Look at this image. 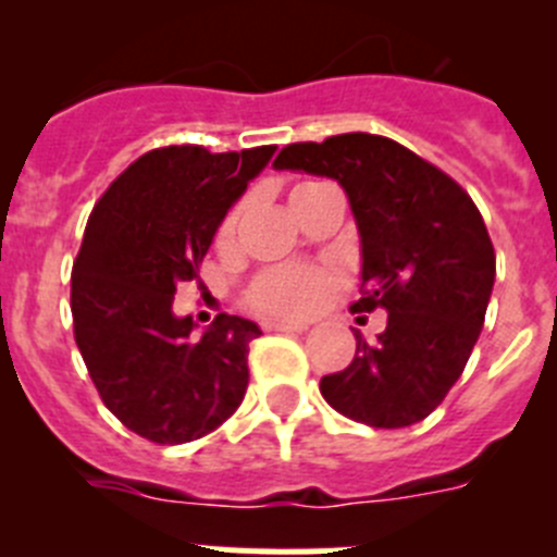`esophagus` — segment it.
<instances>
[{
  "mask_svg": "<svg viewBox=\"0 0 557 557\" xmlns=\"http://www.w3.org/2000/svg\"><path fill=\"white\" fill-rule=\"evenodd\" d=\"M309 323H293V321H268L264 332H307Z\"/></svg>",
  "mask_w": 557,
  "mask_h": 557,
  "instance_id": "1",
  "label": "esophagus"
}]
</instances>
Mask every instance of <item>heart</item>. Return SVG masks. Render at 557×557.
Returning a JSON list of instances; mask_svg holds the SVG:
<instances>
[{
    "instance_id": "1",
    "label": "heart",
    "mask_w": 557,
    "mask_h": 557,
    "mask_svg": "<svg viewBox=\"0 0 557 557\" xmlns=\"http://www.w3.org/2000/svg\"><path fill=\"white\" fill-rule=\"evenodd\" d=\"M314 184L295 186L293 195L309 189ZM239 206L231 209L223 218L218 228V248H231L236 236V225H239ZM329 289V278L323 270L307 268V264H282L268 273H262L253 282L248 293L250 307L259 309L273 318H304V314L314 312L318 304L323 301V295Z\"/></svg>"
}]
</instances>
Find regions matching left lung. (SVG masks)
<instances>
[{
	"label": "left lung",
	"instance_id": "left-lung-1",
	"mask_svg": "<svg viewBox=\"0 0 557 557\" xmlns=\"http://www.w3.org/2000/svg\"><path fill=\"white\" fill-rule=\"evenodd\" d=\"M273 166L343 186L362 245V298L351 312H387L376 343L354 332L351 366L321 379L323 398L376 430L424 421L485 323L496 256L480 209L446 172L373 133L287 145Z\"/></svg>",
	"mask_w": 557,
	"mask_h": 557
}]
</instances>
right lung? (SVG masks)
<instances>
[{
  "label": "right lung",
  "mask_w": 557,
  "mask_h": 557,
  "mask_svg": "<svg viewBox=\"0 0 557 557\" xmlns=\"http://www.w3.org/2000/svg\"><path fill=\"white\" fill-rule=\"evenodd\" d=\"M275 147L209 152L172 145L133 161L95 206L72 270L75 343L108 410L152 444L218 430L248 391L253 321L218 314L200 337L172 312L220 223Z\"/></svg>",
  "instance_id": "obj_1"
}]
</instances>
